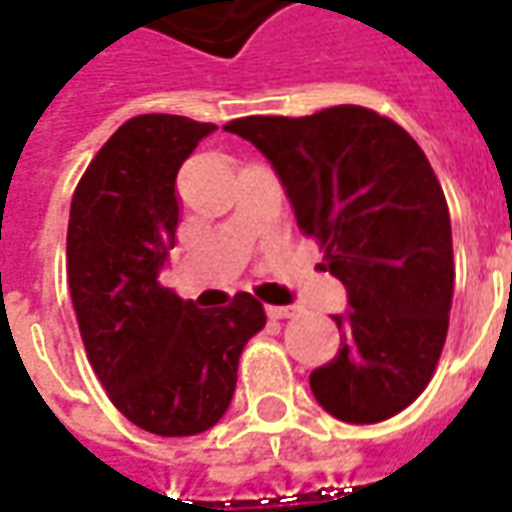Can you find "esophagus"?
I'll list each match as a JSON object with an SVG mask.
<instances>
[{"instance_id": "34e87169", "label": "esophagus", "mask_w": 512, "mask_h": 512, "mask_svg": "<svg viewBox=\"0 0 512 512\" xmlns=\"http://www.w3.org/2000/svg\"><path fill=\"white\" fill-rule=\"evenodd\" d=\"M295 306H270L267 308V317H273V320H286V317H295Z\"/></svg>"}]
</instances>
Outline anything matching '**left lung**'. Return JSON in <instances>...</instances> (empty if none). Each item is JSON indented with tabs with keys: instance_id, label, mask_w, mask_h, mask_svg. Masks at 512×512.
Wrapping results in <instances>:
<instances>
[{
	"instance_id": "obj_1",
	"label": "left lung",
	"mask_w": 512,
	"mask_h": 512,
	"mask_svg": "<svg viewBox=\"0 0 512 512\" xmlns=\"http://www.w3.org/2000/svg\"><path fill=\"white\" fill-rule=\"evenodd\" d=\"M226 132L270 159L297 226L325 248L320 267L347 289L339 353L308 378L314 397L342 422L391 419L436 372L455 289L447 198L424 151L355 104L250 115Z\"/></svg>"
}]
</instances>
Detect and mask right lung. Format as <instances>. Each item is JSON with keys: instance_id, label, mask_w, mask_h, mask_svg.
Returning <instances> with one entry per match:
<instances>
[{"instance_id": "right-lung-1", "label": "right lung", "mask_w": 512, "mask_h": 512, "mask_svg": "<svg viewBox=\"0 0 512 512\" xmlns=\"http://www.w3.org/2000/svg\"><path fill=\"white\" fill-rule=\"evenodd\" d=\"M215 123L137 115L104 143L71 201L68 289L112 405L154 436L204 433L228 411L264 306L237 292L198 308L159 284L176 245V173Z\"/></svg>"}]
</instances>
